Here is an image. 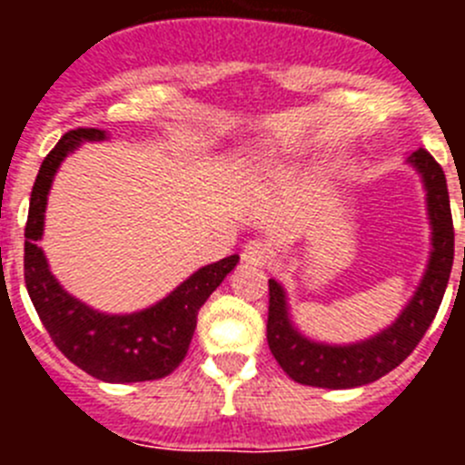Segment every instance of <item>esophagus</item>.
Segmentation results:
<instances>
[{
    "instance_id": "34e87169",
    "label": "esophagus",
    "mask_w": 465,
    "mask_h": 465,
    "mask_svg": "<svg viewBox=\"0 0 465 465\" xmlns=\"http://www.w3.org/2000/svg\"><path fill=\"white\" fill-rule=\"evenodd\" d=\"M242 261L253 268H265L270 262V246L262 240H252L242 252Z\"/></svg>"
}]
</instances>
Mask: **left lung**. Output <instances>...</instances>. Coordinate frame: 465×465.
Listing matches in <instances>:
<instances>
[{
	"label": "left lung",
	"mask_w": 465,
	"mask_h": 465,
	"mask_svg": "<svg viewBox=\"0 0 465 465\" xmlns=\"http://www.w3.org/2000/svg\"><path fill=\"white\" fill-rule=\"evenodd\" d=\"M419 172L426 191L430 223V256L417 291L402 307L396 322L372 338L351 344H326L305 338L289 314V298L279 282L270 279L268 344L282 371L298 384L322 389H354L391 372L424 338L450 282L454 262V225L450 193L442 167L429 151L419 149L408 158Z\"/></svg>",
	"instance_id": "left-lung-1"
}]
</instances>
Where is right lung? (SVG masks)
<instances>
[{
    "mask_svg": "<svg viewBox=\"0 0 465 465\" xmlns=\"http://www.w3.org/2000/svg\"><path fill=\"white\" fill-rule=\"evenodd\" d=\"M104 139V130L79 127L64 134L41 163L25 225V286L55 347L81 371L109 384L160 380L186 359L197 312L235 270L240 256L204 265L155 305L133 314H106L67 293L36 244L44 237L48 193L69 153L84 142Z\"/></svg>",
    "mask_w": 465,
    "mask_h": 465,
    "instance_id": "obj_1",
    "label": "right lung"
}]
</instances>
